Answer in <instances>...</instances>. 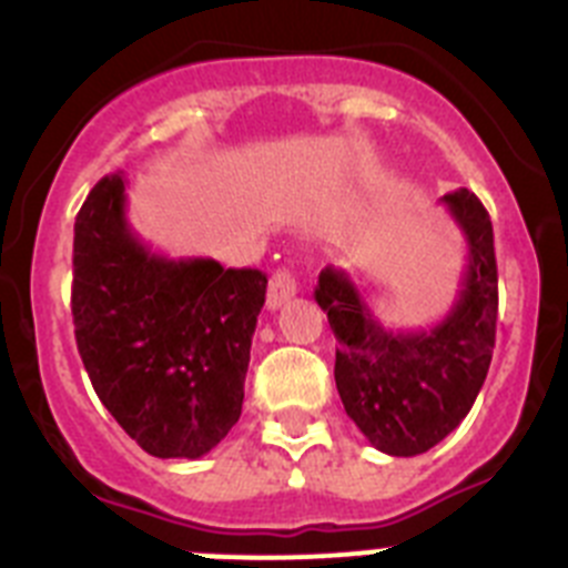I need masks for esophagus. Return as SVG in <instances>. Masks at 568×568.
Instances as JSON below:
<instances>
[{"instance_id": "obj_1", "label": "esophagus", "mask_w": 568, "mask_h": 568, "mask_svg": "<svg viewBox=\"0 0 568 568\" xmlns=\"http://www.w3.org/2000/svg\"><path fill=\"white\" fill-rule=\"evenodd\" d=\"M295 293H298V284H295L293 273H290V270H275L267 287V310H278L281 304H287Z\"/></svg>"}]
</instances>
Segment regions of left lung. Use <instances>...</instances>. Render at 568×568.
Segmentation results:
<instances>
[{
	"instance_id": "8db88e82",
	"label": "left lung",
	"mask_w": 568,
	"mask_h": 568,
	"mask_svg": "<svg viewBox=\"0 0 568 568\" xmlns=\"http://www.w3.org/2000/svg\"><path fill=\"white\" fill-rule=\"evenodd\" d=\"M466 241L453 310L429 329H386L344 270H321L315 301L335 341V386L346 415L386 455L433 449L469 415L489 373L498 321V264L486 207L466 187L440 199Z\"/></svg>"
}]
</instances>
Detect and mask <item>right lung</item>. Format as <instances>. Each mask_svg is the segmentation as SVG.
Wrapping results in <instances>:
<instances>
[{"mask_svg":"<svg viewBox=\"0 0 568 568\" xmlns=\"http://www.w3.org/2000/svg\"><path fill=\"white\" fill-rule=\"evenodd\" d=\"M124 175L90 190L73 227V327L99 400L155 458L195 460L244 404L267 275L155 253L128 222Z\"/></svg>","mask_w":568,"mask_h":568,"instance_id":"add662e5","label":"right lung"}]
</instances>
